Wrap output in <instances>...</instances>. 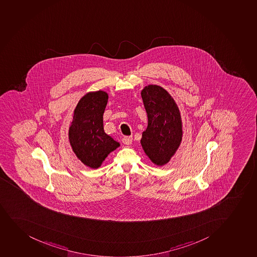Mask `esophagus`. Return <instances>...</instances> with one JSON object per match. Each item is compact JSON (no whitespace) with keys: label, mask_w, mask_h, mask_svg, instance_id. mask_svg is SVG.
<instances>
[{"label":"esophagus","mask_w":257,"mask_h":257,"mask_svg":"<svg viewBox=\"0 0 257 257\" xmlns=\"http://www.w3.org/2000/svg\"><path fill=\"white\" fill-rule=\"evenodd\" d=\"M122 143L126 145V146H130L132 143L133 137L132 136H126V137L122 138Z\"/></svg>","instance_id":"obj_1"}]
</instances>
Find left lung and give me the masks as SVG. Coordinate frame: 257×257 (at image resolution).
Returning <instances> with one entry per match:
<instances>
[{
  "label": "left lung",
  "instance_id": "obj_1",
  "mask_svg": "<svg viewBox=\"0 0 257 257\" xmlns=\"http://www.w3.org/2000/svg\"><path fill=\"white\" fill-rule=\"evenodd\" d=\"M148 118L142 133L141 146L155 165L162 167L170 162L183 138V122L179 106L164 88L149 84L141 90Z\"/></svg>",
  "mask_w": 257,
  "mask_h": 257
}]
</instances>
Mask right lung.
<instances>
[{
	"instance_id": "right-lung-1",
	"label": "right lung",
	"mask_w": 257,
	"mask_h": 257,
	"mask_svg": "<svg viewBox=\"0 0 257 257\" xmlns=\"http://www.w3.org/2000/svg\"><path fill=\"white\" fill-rule=\"evenodd\" d=\"M104 90L86 93L73 111L68 141L73 153L89 168L96 169L120 144L105 134L103 114L108 101Z\"/></svg>"
}]
</instances>
